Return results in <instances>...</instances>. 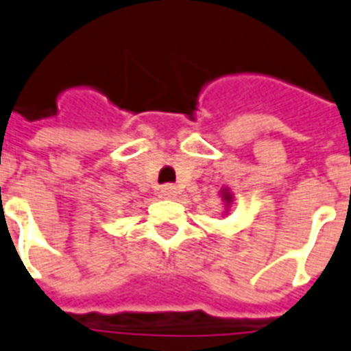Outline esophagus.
Segmentation results:
<instances>
[{
  "label": "esophagus",
  "instance_id": "34e87169",
  "mask_svg": "<svg viewBox=\"0 0 351 351\" xmlns=\"http://www.w3.org/2000/svg\"><path fill=\"white\" fill-rule=\"evenodd\" d=\"M160 196L168 197V199H170V197H173V196H176V186H173V185H162V186H160Z\"/></svg>",
  "mask_w": 351,
  "mask_h": 351
}]
</instances>
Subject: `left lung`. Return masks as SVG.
Instances as JSON below:
<instances>
[{"label":"left lung","mask_w":351,"mask_h":351,"mask_svg":"<svg viewBox=\"0 0 351 351\" xmlns=\"http://www.w3.org/2000/svg\"><path fill=\"white\" fill-rule=\"evenodd\" d=\"M223 197H226V199H228V202H229V197H231V196H229L228 192H223Z\"/></svg>","instance_id":"left-lung-1"}]
</instances>
